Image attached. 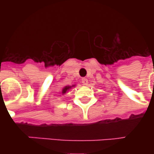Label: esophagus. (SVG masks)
Returning <instances> with one entry per match:
<instances>
[{
    "label": "esophagus",
    "instance_id": "1",
    "mask_svg": "<svg viewBox=\"0 0 154 154\" xmlns=\"http://www.w3.org/2000/svg\"><path fill=\"white\" fill-rule=\"evenodd\" d=\"M82 82L83 83V85H86L87 84H88V80L85 78V77H82Z\"/></svg>",
    "mask_w": 154,
    "mask_h": 154
}]
</instances>
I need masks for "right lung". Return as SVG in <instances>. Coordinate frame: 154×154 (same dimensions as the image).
<instances>
[{"label": "right lung", "instance_id": "add662e5", "mask_svg": "<svg viewBox=\"0 0 154 154\" xmlns=\"http://www.w3.org/2000/svg\"><path fill=\"white\" fill-rule=\"evenodd\" d=\"M69 88H70L69 86H66V87H65V88H64V89H63V90H62V93H63V94H65V92L67 91L68 89H69Z\"/></svg>", "mask_w": 154, "mask_h": 154}]
</instances>
